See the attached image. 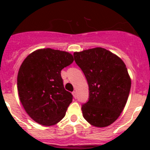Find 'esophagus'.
Segmentation results:
<instances>
[{
	"label": "esophagus",
	"instance_id": "obj_1",
	"mask_svg": "<svg viewBox=\"0 0 150 150\" xmlns=\"http://www.w3.org/2000/svg\"><path fill=\"white\" fill-rule=\"evenodd\" d=\"M72 95H73V96H74V98L75 99L76 98H77V92H76V91H74L72 92Z\"/></svg>",
	"mask_w": 150,
	"mask_h": 150
}]
</instances>
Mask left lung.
Instances as JSON below:
<instances>
[{
  "mask_svg": "<svg viewBox=\"0 0 150 150\" xmlns=\"http://www.w3.org/2000/svg\"><path fill=\"white\" fill-rule=\"evenodd\" d=\"M74 59L87 79L88 101L82 106L84 119L98 128L109 126L120 116L131 89V77L120 57L101 47L75 52Z\"/></svg>",
  "mask_w": 150,
  "mask_h": 150,
  "instance_id": "8db88e82",
  "label": "left lung"
}]
</instances>
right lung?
<instances>
[{
	"instance_id": "1",
	"label": "right lung",
	"mask_w": 150,
	"mask_h": 150,
	"mask_svg": "<svg viewBox=\"0 0 150 150\" xmlns=\"http://www.w3.org/2000/svg\"><path fill=\"white\" fill-rule=\"evenodd\" d=\"M73 62L72 54L46 48L29 54L21 64L18 96L25 112L38 124L54 125L65 116L73 96L64 88L61 71Z\"/></svg>"
}]
</instances>
